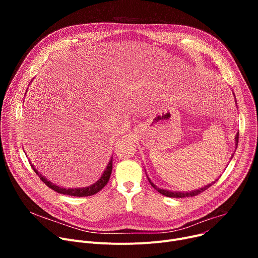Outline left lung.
Here are the masks:
<instances>
[{
  "mask_svg": "<svg viewBox=\"0 0 258 258\" xmlns=\"http://www.w3.org/2000/svg\"><path fill=\"white\" fill-rule=\"evenodd\" d=\"M233 96H234V98H235V95H234V93H233ZM235 102H236V99H235ZM237 104V103H236ZM237 106V105H236ZM237 143H238V133L235 135V150H236V147H237ZM232 157H233V155L231 156V158L230 159H232ZM145 172H146V170H145ZM146 177H147V179H148V181H150V183H151V185L156 189V190L158 191V192H160L161 195H163V196H165V197H168V198H189V197H195V196H198L199 194H201V192H203V191H205L206 189H208L213 183H215L216 181H218V179L221 177L216 179L214 182H212V183H209V184H207L206 186H204V187H202V188H199V189H195V190H191V191H174V190H168V189H163V188H159L157 185H155L153 182H152V180L148 178V175H147V173H146Z\"/></svg>",
  "mask_w": 258,
  "mask_h": 258,
  "instance_id": "1",
  "label": "left lung"
}]
</instances>
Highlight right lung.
Returning a JSON list of instances; mask_svg holds the SVG:
<instances>
[{
  "instance_id": "right-lung-1",
  "label": "right lung",
  "mask_w": 258,
  "mask_h": 258,
  "mask_svg": "<svg viewBox=\"0 0 258 258\" xmlns=\"http://www.w3.org/2000/svg\"><path fill=\"white\" fill-rule=\"evenodd\" d=\"M27 89H28V88H27ZM29 163L31 164V167L33 168L35 173L38 175L39 179L42 180L49 188L53 189L54 191H56L58 194H62V195H67V196H72V197H89V196H93L95 194H97L98 191H100L101 189L106 185L108 180H110L111 173H112V168H113V158H111V160L108 161V163H107L105 169L103 170L102 174L100 175V178L96 182L93 183L90 186H87V187H76V188L60 187L56 184L52 183L47 178H45L42 173L37 171V169L34 167V165L31 163L30 161H29Z\"/></svg>"
}]
</instances>
